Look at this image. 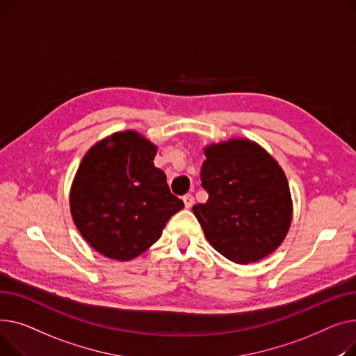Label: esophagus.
I'll list each match as a JSON object with an SVG mask.
<instances>
[{
	"mask_svg": "<svg viewBox=\"0 0 356 356\" xmlns=\"http://www.w3.org/2000/svg\"><path fill=\"white\" fill-rule=\"evenodd\" d=\"M182 201H184V205L185 208H191L194 205V197L191 194H185L182 197Z\"/></svg>",
	"mask_w": 356,
	"mask_h": 356,
	"instance_id": "1",
	"label": "esophagus"
}]
</instances>
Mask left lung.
<instances>
[{
  "label": "left lung",
  "mask_w": 356,
  "mask_h": 356,
  "mask_svg": "<svg viewBox=\"0 0 356 356\" xmlns=\"http://www.w3.org/2000/svg\"><path fill=\"white\" fill-rule=\"evenodd\" d=\"M205 204L193 211L220 254L247 264L283 243L293 216L287 178L277 161L250 139H229L204 149Z\"/></svg>",
  "instance_id": "8db88e82"
}]
</instances>
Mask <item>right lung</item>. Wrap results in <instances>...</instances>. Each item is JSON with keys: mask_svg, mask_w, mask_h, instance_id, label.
<instances>
[{"mask_svg": "<svg viewBox=\"0 0 356 356\" xmlns=\"http://www.w3.org/2000/svg\"><path fill=\"white\" fill-rule=\"evenodd\" d=\"M155 155L151 140L124 131L93 145L79 165L70 213L83 238L104 257H138L184 208L154 165Z\"/></svg>", "mask_w": 356, "mask_h": 356, "instance_id": "right-lung-1", "label": "right lung"}]
</instances>
